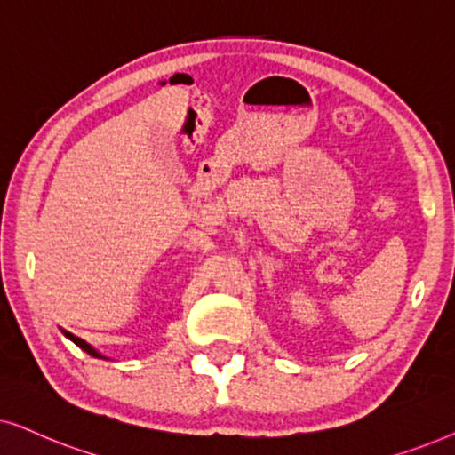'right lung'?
I'll return each mask as SVG.
<instances>
[{"instance_id": "add662e5", "label": "right lung", "mask_w": 455, "mask_h": 455, "mask_svg": "<svg viewBox=\"0 0 455 455\" xmlns=\"http://www.w3.org/2000/svg\"><path fill=\"white\" fill-rule=\"evenodd\" d=\"M64 335H66V337H68L72 343H76V345H78V347H81L83 351H87V354H89V355H93V358H100V354H97V351H95L93 347H91V345H87V343H84V341H83V339H78V337H75V335H70V332H66V331H64Z\"/></svg>"}]
</instances>
